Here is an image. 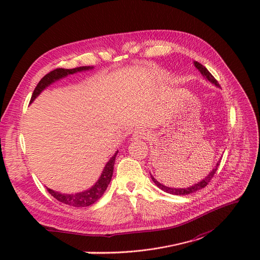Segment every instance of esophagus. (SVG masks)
I'll use <instances>...</instances> for the list:
<instances>
[{
	"instance_id": "obj_1",
	"label": "esophagus",
	"mask_w": 260,
	"mask_h": 260,
	"mask_svg": "<svg viewBox=\"0 0 260 260\" xmlns=\"http://www.w3.org/2000/svg\"><path fill=\"white\" fill-rule=\"evenodd\" d=\"M149 132L146 129H136L133 134V139L140 140V139H148Z\"/></svg>"
}]
</instances>
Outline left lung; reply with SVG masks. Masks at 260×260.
Returning <instances> with one entry per match:
<instances>
[{
	"instance_id": "obj_1",
	"label": "left lung",
	"mask_w": 260,
	"mask_h": 260,
	"mask_svg": "<svg viewBox=\"0 0 260 260\" xmlns=\"http://www.w3.org/2000/svg\"><path fill=\"white\" fill-rule=\"evenodd\" d=\"M194 65H195L196 69L201 73V75H203L208 81H210L211 83H213V84L216 85V86H219V84H218V82L216 81V79L214 78V77H213L212 75H211V73L206 69V67H205L204 65H201L200 63H198V62H196V61L194 62ZM219 162H220V160H218V161L216 162L215 167L212 169V171H211L210 174H209L205 179H203L200 182H198V183H196V184H194V185H191V186H189V187H186V188H172V187H167V186H165V185L160 184L159 182L156 181L152 176H151V178H152V181L154 182V183H155L161 190H164V191H166V193H169V194H172V195L183 196V195L195 193V191H197V190H199V189H201V188L206 187V186L209 184V182L211 181V179H212V178L214 177V174H215L216 170H217V167L219 166Z\"/></svg>"
}]
</instances>
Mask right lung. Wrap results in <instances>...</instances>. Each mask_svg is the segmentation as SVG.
I'll return each instance as SVG.
<instances>
[{"instance_id": "1", "label": "right lung", "mask_w": 260, "mask_h": 260, "mask_svg": "<svg viewBox=\"0 0 260 260\" xmlns=\"http://www.w3.org/2000/svg\"><path fill=\"white\" fill-rule=\"evenodd\" d=\"M92 69H93V66H80V67H76V69H72V70L56 69V70L51 71L50 73L45 75L42 78V80L36 85V88L32 94L30 104L47 88V86H49L54 81L60 80L69 75L82 72V71H89ZM117 154H118V151L114 153V155L109 159L107 164H106L100 179L91 188L86 189L84 191H81V193H77V194H62V193H59V191H54L50 188H47V190L49 191L50 195L53 196L56 200L61 201V203H63L65 205L77 207V208L89 207V206L93 205L103 196L105 190L107 189V187L110 183L111 178H112L115 156H117Z\"/></svg>"}]
</instances>
